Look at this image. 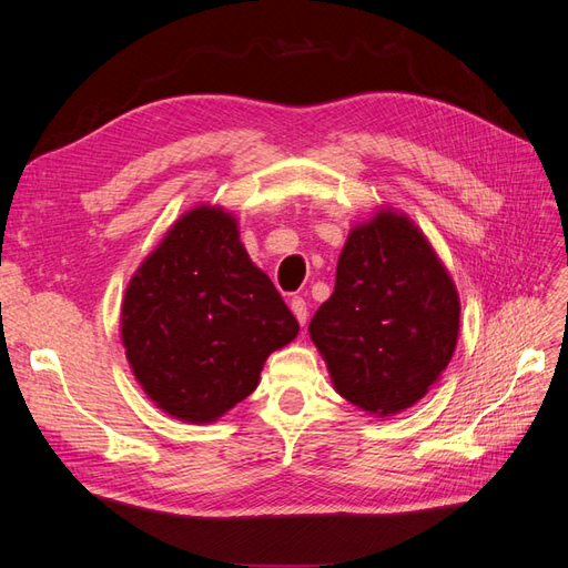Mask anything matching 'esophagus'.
<instances>
[{
	"mask_svg": "<svg viewBox=\"0 0 568 568\" xmlns=\"http://www.w3.org/2000/svg\"><path fill=\"white\" fill-rule=\"evenodd\" d=\"M291 313H294L296 315V320L301 322V324H305L307 322V303L301 298V296H294V298H291Z\"/></svg>",
	"mask_w": 568,
	"mask_h": 568,
	"instance_id": "1",
	"label": "esophagus"
}]
</instances>
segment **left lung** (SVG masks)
<instances>
[{
	"label": "left lung",
	"instance_id": "obj_1",
	"mask_svg": "<svg viewBox=\"0 0 568 568\" xmlns=\"http://www.w3.org/2000/svg\"><path fill=\"white\" fill-rule=\"evenodd\" d=\"M307 332L343 398L390 417L422 400L453 359L459 296L415 222L382 209L351 230L334 294Z\"/></svg>",
	"mask_w": 568,
	"mask_h": 568
}]
</instances>
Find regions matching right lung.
Listing matches in <instances>:
<instances>
[{"label": "right lung", "mask_w": 568, "mask_h": 568, "mask_svg": "<svg viewBox=\"0 0 568 568\" xmlns=\"http://www.w3.org/2000/svg\"><path fill=\"white\" fill-rule=\"evenodd\" d=\"M120 334L149 398L170 417L209 424L248 398L298 322L251 263L234 215L203 203L134 272Z\"/></svg>", "instance_id": "1"}]
</instances>
